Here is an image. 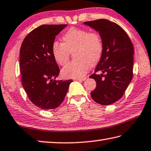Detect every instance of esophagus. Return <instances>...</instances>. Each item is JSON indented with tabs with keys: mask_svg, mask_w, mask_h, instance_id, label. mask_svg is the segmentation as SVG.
Masks as SVG:
<instances>
[{
	"mask_svg": "<svg viewBox=\"0 0 151 151\" xmlns=\"http://www.w3.org/2000/svg\"><path fill=\"white\" fill-rule=\"evenodd\" d=\"M86 79V77H83V78H75L74 80L75 81H84Z\"/></svg>",
	"mask_w": 151,
	"mask_h": 151,
	"instance_id": "34e87169",
	"label": "esophagus"
}]
</instances>
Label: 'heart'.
Instances as JSON below:
<instances>
[{"label":"heart","mask_w":151,"mask_h":151,"mask_svg":"<svg viewBox=\"0 0 151 151\" xmlns=\"http://www.w3.org/2000/svg\"><path fill=\"white\" fill-rule=\"evenodd\" d=\"M63 43L55 40L52 43V54L55 61L63 66L73 52L75 60L62 70L67 78H81L87 73L90 66H94L101 59L103 53V43L99 33L88 32L87 29L70 28L63 35Z\"/></svg>","instance_id":"obj_1"}]
</instances>
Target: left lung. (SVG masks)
<instances>
[{
	"instance_id": "1",
	"label": "left lung",
	"mask_w": 151,
	"mask_h": 151,
	"mask_svg": "<svg viewBox=\"0 0 151 151\" xmlns=\"http://www.w3.org/2000/svg\"><path fill=\"white\" fill-rule=\"evenodd\" d=\"M84 24L99 32L103 43L102 57L90 76L96 82L90 95L96 102L109 105L123 96L133 78L132 42L125 30L113 22L100 19ZM99 71L103 73L98 75Z\"/></svg>"
}]
</instances>
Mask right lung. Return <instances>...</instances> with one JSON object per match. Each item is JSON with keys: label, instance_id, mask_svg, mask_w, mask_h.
Masks as SVG:
<instances>
[{"label": "right lung", "instance_id": "add662e5", "mask_svg": "<svg viewBox=\"0 0 151 151\" xmlns=\"http://www.w3.org/2000/svg\"><path fill=\"white\" fill-rule=\"evenodd\" d=\"M67 24H45L26 35L20 51L22 86L29 100L43 109H53L64 100L73 80L55 81L60 70L52 54V43Z\"/></svg>", "mask_w": 151, "mask_h": 151}]
</instances>
